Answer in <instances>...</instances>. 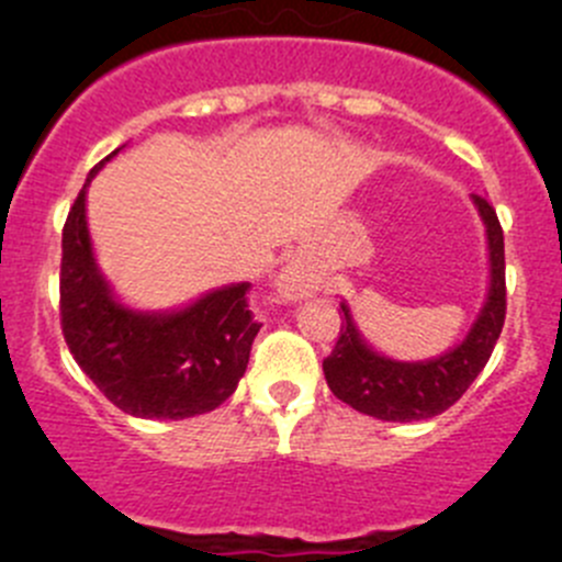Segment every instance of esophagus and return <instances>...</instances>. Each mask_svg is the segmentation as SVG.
<instances>
[{
	"instance_id": "esophagus-1",
	"label": "esophagus",
	"mask_w": 562,
	"mask_h": 562,
	"mask_svg": "<svg viewBox=\"0 0 562 562\" xmlns=\"http://www.w3.org/2000/svg\"><path fill=\"white\" fill-rule=\"evenodd\" d=\"M280 288L288 293V296H299V293H302V285H299V282L293 280V277H282Z\"/></svg>"
}]
</instances>
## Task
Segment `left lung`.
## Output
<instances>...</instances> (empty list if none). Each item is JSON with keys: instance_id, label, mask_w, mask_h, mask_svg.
Returning a JSON list of instances; mask_svg holds the SVG:
<instances>
[{"instance_id": "1", "label": "left lung", "mask_w": 562, "mask_h": 562, "mask_svg": "<svg viewBox=\"0 0 562 562\" xmlns=\"http://www.w3.org/2000/svg\"><path fill=\"white\" fill-rule=\"evenodd\" d=\"M490 239V296L468 337L449 353L429 361H391L361 339L350 310L342 304V326L323 375L337 400L383 422H422L449 411L479 378L506 323V249L503 228L486 198L473 195Z\"/></svg>"}]
</instances>
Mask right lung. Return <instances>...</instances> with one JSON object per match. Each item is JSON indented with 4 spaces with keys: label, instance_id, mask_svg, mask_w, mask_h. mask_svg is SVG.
<instances>
[{
    "label": "right lung",
    "instance_id": "right-lung-1",
    "mask_svg": "<svg viewBox=\"0 0 562 562\" xmlns=\"http://www.w3.org/2000/svg\"><path fill=\"white\" fill-rule=\"evenodd\" d=\"M87 184L61 228L59 315L72 359L130 416L176 422L214 411L239 386L260 331L247 304L249 282L206 293L179 313L122 307L94 263Z\"/></svg>",
    "mask_w": 562,
    "mask_h": 562
}]
</instances>
